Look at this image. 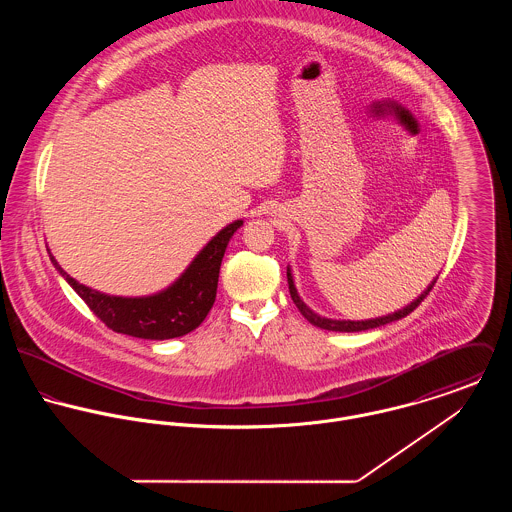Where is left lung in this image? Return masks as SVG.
I'll list each match as a JSON object with an SVG mask.
<instances>
[{"label": "left lung", "instance_id": "8db88e82", "mask_svg": "<svg viewBox=\"0 0 512 512\" xmlns=\"http://www.w3.org/2000/svg\"><path fill=\"white\" fill-rule=\"evenodd\" d=\"M288 284H290V295H292L293 303L297 305V309L301 311V315L315 327L319 329H327V331H341V333H353V331H366V329H374V327H380V325H386V323H392V321H398L402 317H406L408 313H412L426 297L428 293L432 292V288L436 286V280L428 286V290L422 293L418 299H414L410 305H406L404 309L396 311V313H390V315H384V317H376V319H366V321H337V319H327V317H321L317 315L315 311H311L303 299L297 295V290L293 286L292 272L288 268Z\"/></svg>", "mask_w": 512, "mask_h": 512}]
</instances>
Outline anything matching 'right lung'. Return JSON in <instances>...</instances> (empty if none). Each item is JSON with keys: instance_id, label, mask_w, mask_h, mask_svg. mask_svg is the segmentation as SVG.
Segmentation results:
<instances>
[{"instance_id": "right-lung-1", "label": "right lung", "mask_w": 512, "mask_h": 512, "mask_svg": "<svg viewBox=\"0 0 512 512\" xmlns=\"http://www.w3.org/2000/svg\"><path fill=\"white\" fill-rule=\"evenodd\" d=\"M242 226L234 220L197 254L181 278L167 290L147 297H116L90 290L71 278L51 256L57 270L71 284L90 311L112 331L138 339H173L197 329L211 311L217 286L220 262L232 234Z\"/></svg>"}]
</instances>
